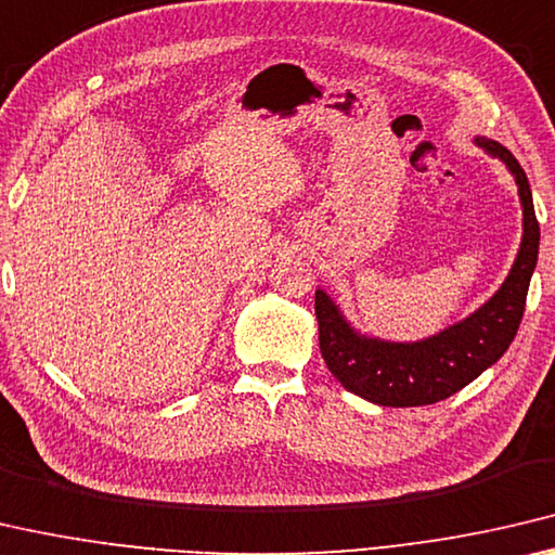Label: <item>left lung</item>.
<instances>
[{
  "instance_id": "1",
  "label": "left lung",
  "mask_w": 555,
  "mask_h": 555,
  "mask_svg": "<svg viewBox=\"0 0 555 555\" xmlns=\"http://www.w3.org/2000/svg\"><path fill=\"white\" fill-rule=\"evenodd\" d=\"M477 144L506 162L519 184L524 206L519 256L504 285L485 307H479L465 322L440 332L438 337L415 344H390L359 337L339 314L337 305L317 289L314 312L320 322V351L326 369L344 388L371 403L413 408L444 401L499 361L519 332L541 238L531 186L526 171L506 147L485 138H477Z\"/></svg>"
}]
</instances>
